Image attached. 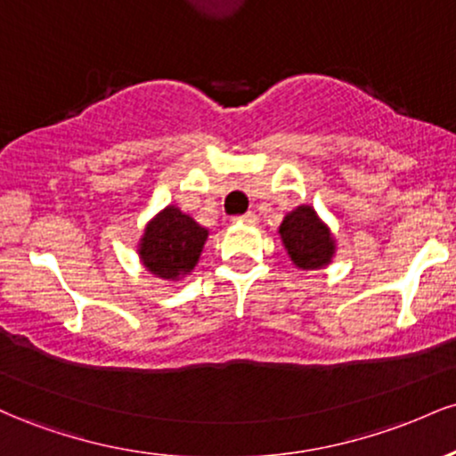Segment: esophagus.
Segmentation results:
<instances>
[{
    "mask_svg": "<svg viewBox=\"0 0 456 456\" xmlns=\"http://www.w3.org/2000/svg\"><path fill=\"white\" fill-rule=\"evenodd\" d=\"M257 214L255 212H246V214H242V216H235L233 218V223H238V224H248V227H253V224H257Z\"/></svg>",
    "mask_w": 456,
    "mask_h": 456,
    "instance_id": "34e87169",
    "label": "esophagus"
}]
</instances>
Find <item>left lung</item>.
<instances>
[{"label":"left lung","mask_w":456,"mask_h":456,"mask_svg":"<svg viewBox=\"0 0 456 456\" xmlns=\"http://www.w3.org/2000/svg\"><path fill=\"white\" fill-rule=\"evenodd\" d=\"M281 242L297 270H322L337 255L332 229L313 206H297L287 212L279 227Z\"/></svg>","instance_id":"8db88e82"}]
</instances>
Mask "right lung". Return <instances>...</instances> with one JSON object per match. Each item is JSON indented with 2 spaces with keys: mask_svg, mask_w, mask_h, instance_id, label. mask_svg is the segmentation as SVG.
Segmentation results:
<instances>
[{
  "mask_svg": "<svg viewBox=\"0 0 456 456\" xmlns=\"http://www.w3.org/2000/svg\"><path fill=\"white\" fill-rule=\"evenodd\" d=\"M210 229L169 203L151 216L137 242L143 268L156 279L177 282L195 270Z\"/></svg>",
  "mask_w": 456,
  "mask_h": 456,
  "instance_id": "right-lung-1",
  "label": "right lung"
}]
</instances>
